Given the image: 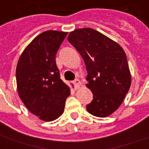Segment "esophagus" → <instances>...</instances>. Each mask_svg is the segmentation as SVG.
Returning a JSON list of instances; mask_svg holds the SVG:
<instances>
[{
	"instance_id": "esophagus-1",
	"label": "esophagus",
	"mask_w": 149,
	"mask_h": 149,
	"mask_svg": "<svg viewBox=\"0 0 149 149\" xmlns=\"http://www.w3.org/2000/svg\"><path fill=\"white\" fill-rule=\"evenodd\" d=\"M74 86H75V89H79L80 87V86H81V81L79 80V79H75L74 81Z\"/></svg>"
}]
</instances>
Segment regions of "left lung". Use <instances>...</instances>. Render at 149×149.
Segmentation results:
<instances>
[{
    "label": "left lung",
    "mask_w": 149,
    "mask_h": 149,
    "mask_svg": "<svg viewBox=\"0 0 149 149\" xmlns=\"http://www.w3.org/2000/svg\"><path fill=\"white\" fill-rule=\"evenodd\" d=\"M82 55L88 72L87 86L93 100L86 106L91 114L106 118L118 109L131 86V74L123 48L90 28L70 31L67 38Z\"/></svg>",
    "instance_id": "1"
}]
</instances>
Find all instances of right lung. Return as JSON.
I'll list each match as a JSON object with an SVG mask.
<instances>
[{
  "label": "right lung",
  "instance_id": "right-lung-1",
  "mask_svg": "<svg viewBox=\"0 0 149 149\" xmlns=\"http://www.w3.org/2000/svg\"><path fill=\"white\" fill-rule=\"evenodd\" d=\"M67 32L43 31L24 50L17 63V92L26 108L40 120L52 121L64 111L70 87L60 79L55 55Z\"/></svg>",
  "mask_w": 149,
  "mask_h": 149
}]
</instances>
